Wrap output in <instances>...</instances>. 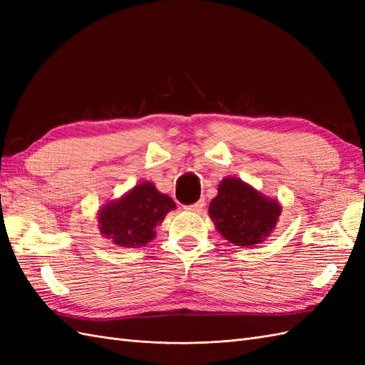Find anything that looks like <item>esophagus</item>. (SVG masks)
<instances>
[{
  "instance_id": "34e87169",
  "label": "esophagus",
  "mask_w": 365,
  "mask_h": 365,
  "mask_svg": "<svg viewBox=\"0 0 365 365\" xmlns=\"http://www.w3.org/2000/svg\"><path fill=\"white\" fill-rule=\"evenodd\" d=\"M204 207H205V202H204V200H201V201H197V202H195V204H192V205H187L185 208L189 210V212L200 213V212H202Z\"/></svg>"
}]
</instances>
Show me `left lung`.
<instances>
[{
    "instance_id": "8db88e82",
    "label": "left lung",
    "mask_w": 365,
    "mask_h": 365,
    "mask_svg": "<svg viewBox=\"0 0 365 365\" xmlns=\"http://www.w3.org/2000/svg\"><path fill=\"white\" fill-rule=\"evenodd\" d=\"M282 207L268 200L244 181L225 178L208 213L219 233L237 247H252L264 240L277 224Z\"/></svg>"
}]
</instances>
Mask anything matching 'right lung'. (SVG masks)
I'll return each instance as SVG.
<instances>
[{
  "label": "right lung",
  "mask_w": 365,
  "mask_h": 365,
  "mask_svg": "<svg viewBox=\"0 0 365 365\" xmlns=\"http://www.w3.org/2000/svg\"><path fill=\"white\" fill-rule=\"evenodd\" d=\"M176 205L152 182L135 185L121 200L106 204L98 215L102 235L115 245L137 248L155 237V227Z\"/></svg>",
  "instance_id": "add662e5"
}]
</instances>
